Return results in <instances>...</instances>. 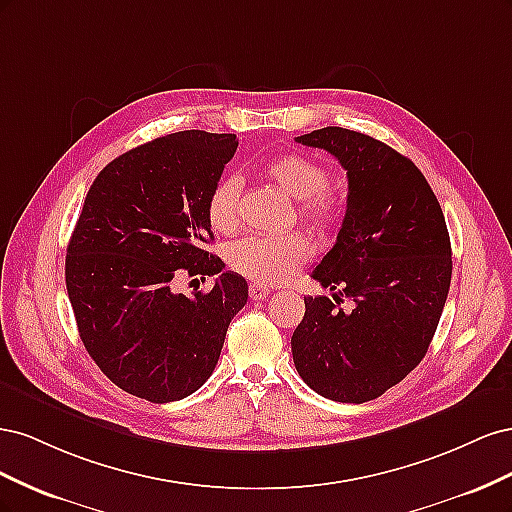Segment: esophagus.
Wrapping results in <instances>:
<instances>
[{
	"mask_svg": "<svg viewBox=\"0 0 512 512\" xmlns=\"http://www.w3.org/2000/svg\"><path fill=\"white\" fill-rule=\"evenodd\" d=\"M269 297V288L260 284H250V299L252 301H265Z\"/></svg>",
	"mask_w": 512,
	"mask_h": 512,
	"instance_id": "1",
	"label": "esophagus"
}]
</instances>
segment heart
I'll return each mask as SVG.
<instances>
[{
  "instance_id": "b5f03b06",
  "label": "heart",
  "mask_w": 512,
  "mask_h": 512,
  "mask_svg": "<svg viewBox=\"0 0 512 512\" xmlns=\"http://www.w3.org/2000/svg\"><path fill=\"white\" fill-rule=\"evenodd\" d=\"M265 177L284 194L299 203V215L318 232H331L339 222V205L327 190L331 175L327 166L301 153H286L265 166ZM209 224L228 235L241 220V179L232 173L213 183L207 198ZM228 267L252 280L269 286L284 282L309 258V245L301 232L282 237H243L226 247Z\"/></svg>"
}]
</instances>
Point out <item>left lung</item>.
Returning <instances> with one entry per match:
<instances>
[{
    "label": "left lung",
    "instance_id": "left-lung-1",
    "mask_svg": "<svg viewBox=\"0 0 512 512\" xmlns=\"http://www.w3.org/2000/svg\"><path fill=\"white\" fill-rule=\"evenodd\" d=\"M297 143L342 164L348 207L335 245L312 271L333 299H305L290 339L294 367L318 395L363 404L423 361L451 288V239L427 179L393 147L333 126ZM344 298L352 313L338 307Z\"/></svg>",
    "mask_w": 512,
    "mask_h": 512
}]
</instances>
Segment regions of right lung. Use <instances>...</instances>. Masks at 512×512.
Listing matches in <instances>:
<instances>
[{
	"instance_id": "add662e5",
	"label": "right lung",
	"mask_w": 512,
	"mask_h": 512,
	"mask_svg": "<svg viewBox=\"0 0 512 512\" xmlns=\"http://www.w3.org/2000/svg\"><path fill=\"white\" fill-rule=\"evenodd\" d=\"M235 134L185 130L121 153L87 192L66 256V288L91 359L153 404L192 395L218 365L247 282L222 271L207 198L237 151ZM218 274L209 293L172 290Z\"/></svg>"
}]
</instances>
